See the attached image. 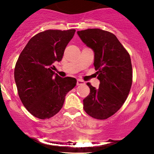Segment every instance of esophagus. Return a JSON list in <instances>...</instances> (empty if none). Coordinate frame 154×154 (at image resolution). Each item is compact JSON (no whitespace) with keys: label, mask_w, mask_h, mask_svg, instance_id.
I'll return each instance as SVG.
<instances>
[{"label":"esophagus","mask_w":154,"mask_h":154,"mask_svg":"<svg viewBox=\"0 0 154 154\" xmlns=\"http://www.w3.org/2000/svg\"><path fill=\"white\" fill-rule=\"evenodd\" d=\"M85 85V82L82 80H78L77 81V85Z\"/></svg>","instance_id":"obj_1"}]
</instances>
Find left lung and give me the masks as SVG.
Wrapping results in <instances>:
<instances>
[{
  "label": "left lung",
  "instance_id": "1",
  "mask_svg": "<svg viewBox=\"0 0 154 154\" xmlns=\"http://www.w3.org/2000/svg\"><path fill=\"white\" fill-rule=\"evenodd\" d=\"M77 33L94 52V66L100 81L97 89L87 83L90 92L83 100V109L94 119H106L121 109L130 92L132 83L130 54L109 31L88 29Z\"/></svg>",
  "mask_w": 154,
  "mask_h": 154
}]
</instances>
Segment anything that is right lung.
Wrapping results in <instances>:
<instances>
[{
  "label": "right lung",
  "instance_id": "obj_1",
  "mask_svg": "<svg viewBox=\"0 0 154 154\" xmlns=\"http://www.w3.org/2000/svg\"><path fill=\"white\" fill-rule=\"evenodd\" d=\"M75 29L46 30L29 40L14 68L18 94L29 113L40 119H50L62 108L65 96L76 85V79L62 78L53 71L60 62Z\"/></svg>",
  "mask_w": 154,
  "mask_h": 154
}]
</instances>
